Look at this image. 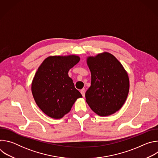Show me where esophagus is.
<instances>
[{"label":"esophagus","mask_w":158,"mask_h":158,"mask_svg":"<svg viewBox=\"0 0 158 158\" xmlns=\"http://www.w3.org/2000/svg\"><path fill=\"white\" fill-rule=\"evenodd\" d=\"M85 89H81V91H80V92H81V94L82 95V96H83V97H84V96H85Z\"/></svg>","instance_id":"esophagus-1"}]
</instances>
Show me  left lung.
<instances>
[{
	"label": "left lung",
	"mask_w": 158,
	"mask_h": 158,
	"mask_svg": "<svg viewBox=\"0 0 158 158\" xmlns=\"http://www.w3.org/2000/svg\"><path fill=\"white\" fill-rule=\"evenodd\" d=\"M91 84L85 96L91 109L100 116L115 113L124 104L129 93L128 75L122 64L108 52L89 57Z\"/></svg>",
	"instance_id": "8db88e82"
}]
</instances>
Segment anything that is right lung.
Segmentation results:
<instances>
[{
  "label": "right lung",
  "instance_id": "add662e5",
  "mask_svg": "<svg viewBox=\"0 0 158 158\" xmlns=\"http://www.w3.org/2000/svg\"><path fill=\"white\" fill-rule=\"evenodd\" d=\"M79 60V57L74 55L50 56L38 68L32 83V93L37 105L48 116L62 118L77 99L82 97L68 76L69 69Z\"/></svg>",
  "mask_w": 158,
  "mask_h": 158
}]
</instances>
